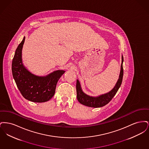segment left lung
<instances>
[{"mask_svg": "<svg viewBox=\"0 0 149 149\" xmlns=\"http://www.w3.org/2000/svg\"><path fill=\"white\" fill-rule=\"evenodd\" d=\"M123 55H122V63L120 65V73L119 75V78L113 88L109 92L106 93L105 94H101L97 97H93L86 94L83 91L80 81L77 79L76 88L77 93V99L79 102L85 106L93 108H99L104 106L107 104L113 98L114 96L116 95V93L117 92L122 84L123 75Z\"/></svg>", "mask_w": 149, "mask_h": 149, "instance_id": "left-lung-1", "label": "left lung"}]
</instances>
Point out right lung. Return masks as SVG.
Segmentation results:
<instances>
[{
	"mask_svg": "<svg viewBox=\"0 0 149 149\" xmlns=\"http://www.w3.org/2000/svg\"><path fill=\"white\" fill-rule=\"evenodd\" d=\"M25 37L15 50L12 61V71L16 85L25 99L42 103L54 96L58 80L65 72L63 70L53 71L45 76H38L29 71L23 64L22 51Z\"/></svg>",
	"mask_w": 149,
	"mask_h": 149,
	"instance_id": "right-lung-1",
	"label": "right lung"
}]
</instances>
